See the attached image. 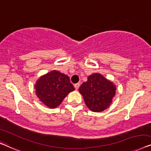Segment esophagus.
Returning a JSON list of instances; mask_svg holds the SVG:
<instances>
[{
    "label": "esophagus",
    "instance_id": "esophagus-1",
    "mask_svg": "<svg viewBox=\"0 0 151 151\" xmlns=\"http://www.w3.org/2000/svg\"><path fill=\"white\" fill-rule=\"evenodd\" d=\"M74 87H75V88L76 89V90H78V89L79 88V87H80V84H79V83H77V84H74Z\"/></svg>",
    "mask_w": 151,
    "mask_h": 151
}]
</instances>
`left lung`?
Masks as SVG:
<instances>
[{"label":"left lung","instance_id":"8db88e82","mask_svg":"<svg viewBox=\"0 0 151 151\" xmlns=\"http://www.w3.org/2000/svg\"><path fill=\"white\" fill-rule=\"evenodd\" d=\"M116 91V86L112 81L98 73L89 76L79 88L86 106L95 112H103L110 106Z\"/></svg>","mask_w":151,"mask_h":151}]
</instances>
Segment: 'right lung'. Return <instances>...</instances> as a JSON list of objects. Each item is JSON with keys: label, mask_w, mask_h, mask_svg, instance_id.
<instances>
[{"label": "right lung", "mask_w": 151, "mask_h": 151, "mask_svg": "<svg viewBox=\"0 0 151 151\" xmlns=\"http://www.w3.org/2000/svg\"><path fill=\"white\" fill-rule=\"evenodd\" d=\"M39 100L50 108H56L69 93L75 90L68 76L53 70L41 76L35 84Z\"/></svg>", "instance_id": "right-lung-1"}]
</instances>
